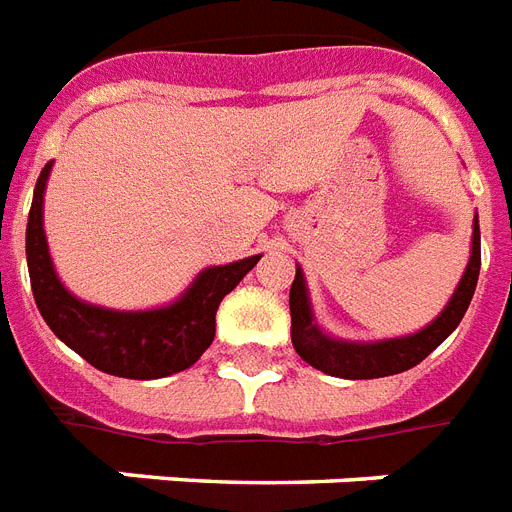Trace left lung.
<instances>
[{
	"label": "left lung",
	"mask_w": 512,
	"mask_h": 512,
	"mask_svg": "<svg viewBox=\"0 0 512 512\" xmlns=\"http://www.w3.org/2000/svg\"><path fill=\"white\" fill-rule=\"evenodd\" d=\"M478 272H481V230H478L476 216L473 219L468 267H465L455 293H452V298H449L436 320L428 322L418 333L399 335V338L346 341V338L327 335L317 325L304 269L296 264V280L290 285V338H293V349L298 351V357L317 367V370L346 380L386 378V375L410 370V367L420 365L441 341H447L449 333L460 325V320L468 312L470 298L476 293Z\"/></svg>",
	"instance_id": "left-lung-1"
}]
</instances>
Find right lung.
Listing matches in <instances>:
<instances>
[{
    "label": "right lung",
    "mask_w": 512,
    "mask_h": 512,
    "mask_svg": "<svg viewBox=\"0 0 512 512\" xmlns=\"http://www.w3.org/2000/svg\"><path fill=\"white\" fill-rule=\"evenodd\" d=\"M52 161L39 174L26 227V259L31 290L44 322L60 341L92 367L116 378L153 380L187 370L211 346L216 309L235 290L259 256L203 269L190 288L166 306L155 309H108L73 296L57 277L44 235V190Z\"/></svg>",
    "instance_id": "right-lung-1"
}]
</instances>
